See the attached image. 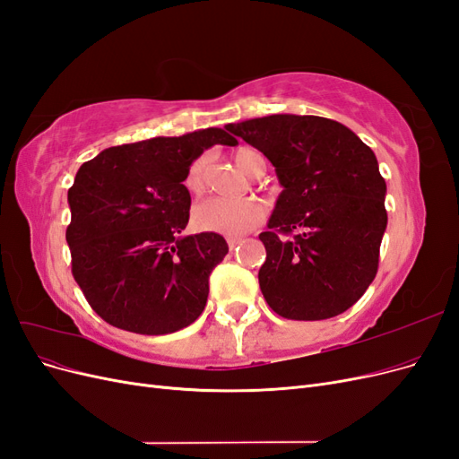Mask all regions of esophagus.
<instances>
[{"label": "esophagus", "mask_w": 459, "mask_h": 459, "mask_svg": "<svg viewBox=\"0 0 459 459\" xmlns=\"http://www.w3.org/2000/svg\"><path fill=\"white\" fill-rule=\"evenodd\" d=\"M243 243V238H228V245H230V248H235L238 245H241Z\"/></svg>", "instance_id": "1"}]
</instances>
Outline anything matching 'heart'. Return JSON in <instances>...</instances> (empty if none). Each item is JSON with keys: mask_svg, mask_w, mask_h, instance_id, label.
Masks as SVG:
<instances>
[{"mask_svg": "<svg viewBox=\"0 0 459 459\" xmlns=\"http://www.w3.org/2000/svg\"><path fill=\"white\" fill-rule=\"evenodd\" d=\"M208 162H211V155L203 152L201 157H197L189 164L184 186L191 195H201L204 191ZM235 162L239 164V169H243L251 176H260L264 169H266V162H264L260 152L251 149H241L235 152ZM264 216H266V208H264L262 201L255 197L238 201L212 197L193 208V226L201 231H212L230 235V238H239V235L255 230L264 220Z\"/></svg>", "mask_w": 459, "mask_h": 459, "instance_id": "heart-1", "label": "heart"}]
</instances>
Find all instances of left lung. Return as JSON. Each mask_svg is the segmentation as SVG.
Segmentation results:
<instances>
[{"mask_svg":"<svg viewBox=\"0 0 459 459\" xmlns=\"http://www.w3.org/2000/svg\"><path fill=\"white\" fill-rule=\"evenodd\" d=\"M275 169L283 187L258 238L266 262L258 283L287 319H327L366 293L386 230V184L375 152L344 124L310 115H270L228 124ZM299 229L293 240L280 234Z\"/></svg>","mask_w":459,"mask_h":459,"instance_id":"8db88e82","label":"left lung"}]
</instances>
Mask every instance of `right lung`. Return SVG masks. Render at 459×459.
Returning <instances> with one entry per match:
<instances>
[{"label": "right lung", "instance_id": "obj_1", "mask_svg": "<svg viewBox=\"0 0 459 459\" xmlns=\"http://www.w3.org/2000/svg\"><path fill=\"white\" fill-rule=\"evenodd\" d=\"M238 145L221 128L108 147L80 166L68 189L73 275L107 324L142 335L184 329L203 314L208 277L228 255L218 233L182 235L189 164L212 145Z\"/></svg>", "mask_w": 459, "mask_h": 459}]
</instances>
